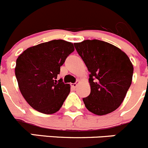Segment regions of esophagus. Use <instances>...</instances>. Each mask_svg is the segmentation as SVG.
Returning a JSON list of instances; mask_svg holds the SVG:
<instances>
[{
	"label": "esophagus",
	"mask_w": 148,
	"mask_h": 148,
	"mask_svg": "<svg viewBox=\"0 0 148 148\" xmlns=\"http://www.w3.org/2000/svg\"><path fill=\"white\" fill-rule=\"evenodd\" d=\"M78 83H79V81H77L76 82L74 83V84H71V86L73 87V88H76V86H77V85H78Z\"/></svg>",
	"instance_id": "1"
}]
</instances>
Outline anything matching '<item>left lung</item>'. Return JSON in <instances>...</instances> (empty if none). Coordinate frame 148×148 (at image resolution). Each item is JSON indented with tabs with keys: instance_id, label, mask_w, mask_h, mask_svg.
<instances>
[{
	"instance_id": "8db88e82",
	"label": "left lung",
	"mask_w": 148,
	"mask_h": 148,
	"mask_svg": "<svg viewBox=\"0 0 148 148\" xmlns=\"http://www.w3.org/2000/svg\"><path fill=\"white\" fill-rule=\"evenodd\" d=\"M74 46L90 73L91 93L83 98L86 108L97 115L113 112L132 84L134 67L129 57L119 48L96 39Z\"/></svg>"
}]
</instances>
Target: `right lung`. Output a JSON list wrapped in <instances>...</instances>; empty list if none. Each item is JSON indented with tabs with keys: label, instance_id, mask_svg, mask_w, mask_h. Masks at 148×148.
I'll use <instances>...</instances> for the list:
<instances>
[{
	"label": "right lung",
	"instance_id": "add662e5",
	"mask_svg": "<svg viewBox=\"0 0 148 148\" xmlns=\"http://www.w3.org/2000/svg\"><path fill=\"white\" fill-rule=\"evenodd\" d=\"M74 50L70 42L53 40L28 48L18 57L15 75L22 96L33 109L53 114L62 106L70 86L56 79Z\"/></svg>",
	"mask_w": 148,
	"mask_h": 148
}]
</instances>
